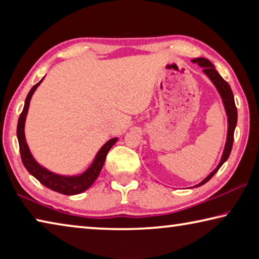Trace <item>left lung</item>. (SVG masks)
<instances>
[{"label":"left lung","mask_w":259,"mask_h":259,"mask_svg":"<svg viewBox=\"0 0 259 259\" xmlns=\"http://www.w3.org/2000/svg\"><path fill=\"white\" fill-rule=\"evenodd\" d=\"M192 63L198 64L200 67H202L203 73L209 77V80L212 82V84L216 87L218 94L222 98V102H223V105H224V108H225V112L227 115V137H226L225 147H224V151H223V155L221 157V161H219L218 165L214 168L213 171L210 172L202 182L194 186V187H198V186L203 185V184H205L208 181H210V179L212 178L213 175L218 171L219 168L224 164V162L229 159L231 151H232V146H233L234 130L236 126V122H238V111H236L235 103H234V96H233V93H232L230 84L221 76V74L216 71V68H214L211 61L205 59V58H202V57H199V58L192 59Z\"/></svg>","instance_id":"left-lung-1"}]
</instances>
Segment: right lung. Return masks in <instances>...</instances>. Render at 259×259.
I'll return each instance as SVG.
<instances>
[{
  "label": "right lung",
  "instance_id": "1",
  "mask_svg": "<svg viewBox=\"0 0 259 259\" xmlns=\"http://www.w3.org/2000/svg\"><path fill=\"white\" fill-rule=\"evenodd\" d=\"M45 78V77H43ZM42 80L36 83L27 95L25 100L24 109L21 112L19 120H18V125H17V138H18L19 143V150H20V155L21 160H23V163L25 168L27 169V171L37 179L38 182L43 184L46 187L50 188V190L61 193V194L65 195H75L80 194V193L87 191L93 184L95 183L96 179L99 176L100 171H102L103 165L105 159H106V155L108 151L111 150L112 146L117 142L116 137L109 139L102 146V148L98 151L97 154H96L93 163L90 164L89 168H88L84 172L80 175H75V176H64V175L55 174L48 170L45 166H42L38 162L34 159L32 153L29 151V147L26 143V137H25V122H26V116H27L28 108H29V102L32 99V96L34 95L35 90L37 89V87L41 84Z\"/></svg>",
  "mask_w": 259,
  "mask_h": 259
}]
</instances>
